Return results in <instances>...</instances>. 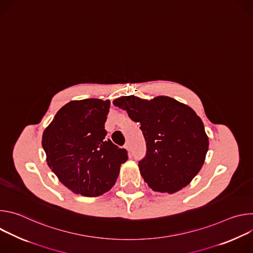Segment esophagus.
Segmentation results:
<instances>
[{
    "instance_id": "obj_1",
    "label": "esophagus",
    "mask_w": 253,
    "mask_h": 253,
    "mask_svg": "<svg viewBox=\"0 0 253 253\" xmlns=\"http://www.w3.org/2000/svg\"><path fill=\"white\" fill-rule=\"evenodd\" d=\"M125 148H126V149H127V150H128L129 152L131 151V145H130V143H129V142H127V143H126V145H125Z\"/></svg>"
}]
</instances>
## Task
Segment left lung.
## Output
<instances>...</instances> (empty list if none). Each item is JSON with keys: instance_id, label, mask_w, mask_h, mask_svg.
<instances>
[{"instance_id": "1", "label": "left lung", "mask_w": 253, "mask_h": 253, "mask_svg": "<svg viewBox=\"0 0 253 253\" xmlns=\"http://www.w3.org/2000/svg\"><path fill=\"white\" fill-rule=\"evenodd\" d=\"M113 104L141 124L147 151L138 165L148 186L172 194L188 185L200 171L209 146L203 122L194 110L167 96L148 101L131 95Z\"/></svg>"}]
</instances>
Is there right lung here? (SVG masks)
Returning <instances> with one entry per match:
<instances>
[{
	"label": "right lung",
	"instance_id": "add662e5",
	"mask_svg": "<svg viewBox=\"0 0 253 253\" xmlns=\"http://www.w3.org/2000/svg\"><path fill=\"white\" fill-rule=\"evenodd\" d=\"M110 101L84 99L63 106L45 129L42 146L60 181L76 194L96 197L115 184L127 151L107 139Z\"/></svg>",
	"mask_w": 253,
	"mask_h": 253
}]
</instances>
